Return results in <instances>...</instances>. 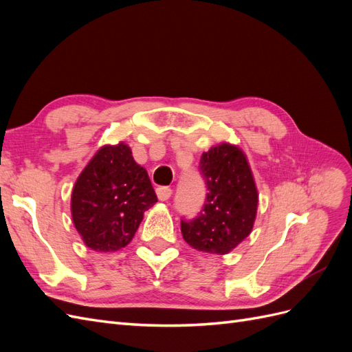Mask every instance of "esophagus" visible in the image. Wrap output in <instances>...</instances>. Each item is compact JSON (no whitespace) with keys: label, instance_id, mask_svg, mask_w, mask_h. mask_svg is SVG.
<instances>
[{"label":"esophagus","instance_id":"esophagus-1","mask_svg":"<svg viewBox=\"0 0 352 352\" xmlns=\"http://www.w3.org/2000/svg\"><path fill=\"white\" fill-rule=\"evenodd\" d=\"M172 194H173V190L170 189L168 186H158L157 188V197H158V199L167 201L170 197H172Z\"/></svg>","mask_w":352,"mask_h":352}]
</instances>
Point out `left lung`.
Wrapping results in <instances>:
<instances>
[{"instance_id":"left-lung-1","label":"left lung","mask_w":352,"mask_h":352,"mask_svg":"<svg viewBox=\"0 0 352 352\" xmlns=\"http://www.w3.org/2000/svg\"><path fill=\"white\" fill-rule=\"evenodd\" d=\"M198 168L208 192L198 216L180 219L182 236L198 251L228 254L254 225L258 194L252 173L243 153L229 144L202 154Z\"/></svg>"}]
</instances>
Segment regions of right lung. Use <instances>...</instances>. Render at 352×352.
Segmentation results:
<instances>
[{
	"instance_id": "add662e5",
	"label": "right lung",
	"mask_w": 352,
	"mask_h": 352,
	"mask_svg": "<svg viewBox=\"0 0 352 352\" xmlns=\"http://www.w3.org/2000/svg\"><path fill=\"white\" fill-rule=\"evenodd\" d=\"M155 202L151 180L131 148L102 146L74 184L72 217L89 248L117 251L132 241L144 211Z\"/></svg>"
}]
</instances>
